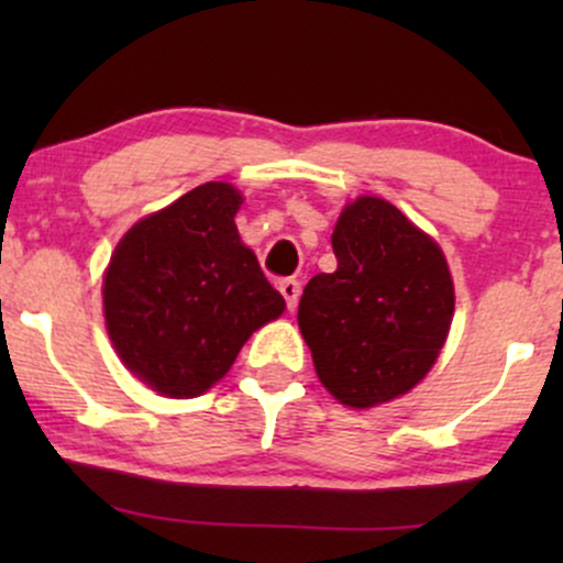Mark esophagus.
I'll return each mask as SVG.
<instances>
[{
  "label": "esophagus",
  "instance_id": "esophagus-1",
  "mask_svg": "<svg viewBox=\"0 0 563 563\" xmlns=\"http://www.w3.org/2000/svg\"><path fill=\"white\" fill-rule=\"evenodd\" d=\"M280 294H283V299H286L290 312H294L296 303H299V296H301V283L290 280V277L288 280H280Z\"/></svg>",
  "mask_w": 563,
  "mask_h": 563
}]
</instances>
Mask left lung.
Returning <instances> with one entry per match:
<instances>
[{"mask_svg": "<svg viewBox=\"0 0 563 563\" xmlns=\"http://www.w3.org/2000/svg\"><path fill=\"white\" fill-rule=\"evenodd\" d=\"M335 273L303 288L299 328L314 371L349 407L410 391L448 339L455 290L442 249L397 206L373 196L341 211Z\"/></svg>", "mask_w": 563, "mask_h": 563, "instance_id": "obj_1", "label": "left lung"}]
</instances>
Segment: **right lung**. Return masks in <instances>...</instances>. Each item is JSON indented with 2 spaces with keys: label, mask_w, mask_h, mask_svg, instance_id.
I'll return each mask as SVG.
<instances>
[{
  "label": "right lung",
  "mask_w": 563,
  "mask_h": 563,
  "mask_svg": "<svg viewBox=\"0 0 563 563\" xmlns=\"http://www.w3.org/2000/svg\"><path fill=\"white\" fill-rule=\"evenodd\" d=\"M241 203L228 183L198 185L140 219L108 264V335L129 371L164 397L211 389L249 335L286 309L238 235Z\"/></svg>",
  "instance_id": "1"
}]
</instances>
